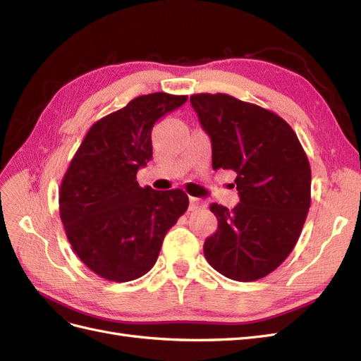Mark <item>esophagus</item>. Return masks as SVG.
Masks as SVG:
<instances>
[{
	"label": "esophagus",
	"mask_w": 361,
	"mask_h": 361,
	"mask_svg": "<svg viewBox=\"0 0 361 361\" xmlns=\"http://www.w3.org/2000/svg\"><path fill=\"white\" fill-rule=\"evenodd\" d=\"M206 206V202L197 197H190V211H197Z\"/></svg>",
	"instance_id": "obj_1"
}]
</instances>
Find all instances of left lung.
Returning a JSON list of instances; mask_svg holds the SVG:
<instances>
[{
    "instance_id": "1",
    "label": "left lung",
    "mask_w": 361,
    "mask_h": 361,
    "mask_svg": "<svg viewBox=\"0 0 361 361\" xmlns=\"http://www.w3.org/2000/svg\"><path fill=\"white\" fill-rule=\"evenodd\" d=\"M190 101L211 137L212 169L235 171L241 199L232 211L211 204L218 228L204 241V257L227 279L267 277L289 256L307 218V155L289 123L256 104L226 93Z\"/></svg>"
}]
</instances>
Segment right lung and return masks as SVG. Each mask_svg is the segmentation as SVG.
<instances>
[{
	"label": "right lung",
	"mask_w": 361,
	"mask_h": 361,
	"mask_svg": "<svg viewBox=\"0 0 361 361\" xmlns=\"http://www.w3.org/2000/svg\"><path fill=\"white\" fill-rule=\"evenodd\" d=\"M188 96L150 93L92 125L64 173L60 218L73 251L110 281L145 276L164 236L188 209L182 190L141 188L137 171L152 158V128Z\"/></svg>",
	"instance_id": "1"
}]
</instances>
